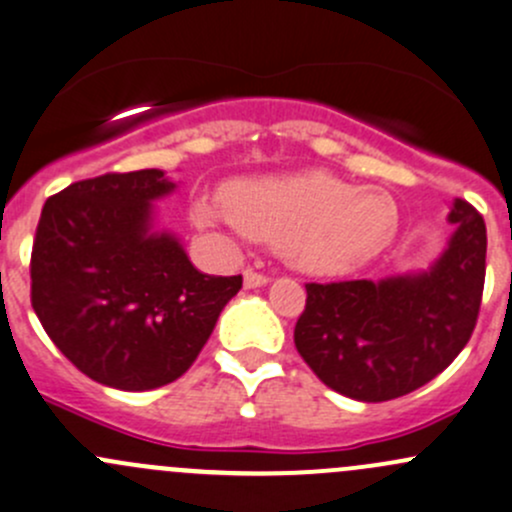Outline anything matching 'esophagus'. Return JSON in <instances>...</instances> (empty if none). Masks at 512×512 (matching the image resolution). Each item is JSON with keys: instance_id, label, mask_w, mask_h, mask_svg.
<instances>
[{"instance_id": "obj_1", "label": "esophagus", "mask_w": 512, "mask_h": 512, "mask_svg": "<svg viewBox=\"0 0 512 512\" xmlns=\"http://www.w3.org/2000/svg\"><path fill=\"white\" fill-rule=\"evenodd\" d=\"M267 282H270V277H267V274L255 272V270H245V274H242V284H245V289L265 287Z\"/></svg>"}]
</instances>
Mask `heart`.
Here are the masks:
<instances>
[{"label":"heart","instance_id":"1","mask_svg":"<svg viewBox=\"0 0 512 512\" xmlns=\"http://www.w3.org/2000/svg\"><path fill=\"white\" fill-rule=\"evenodd\" d=\"M206 228L274 242L284 260L309 274H346L390 247L400 211L383 188H358L328 171L242 179L220 198H201Z\"/></svg>","mask_w":512,"mask_h":512}]
</instances>
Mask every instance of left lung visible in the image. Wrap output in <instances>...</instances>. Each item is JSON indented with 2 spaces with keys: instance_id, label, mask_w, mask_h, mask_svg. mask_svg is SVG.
<instances>
[{
  "instance_id": "8db88e82",
  "label": "left lung",
  "mask_w": 512,
  "mask_h": 512,
  "mask_svg": "<svg viewBox=\"0 0 512 512\" xmlns=\"http://www.w3.org/2000/svg\"><path fill=\"white\" fill-rule=\"evenodd\" d=\"M454 233L427 270L306 284L294 343L331 390L385 402L437 378L469 343L486 279V223L456 198Z\"/></svg>"
}]
</instances>
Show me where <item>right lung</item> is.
<instances>
[{"label": "right lung", "instance_id": "obj_1", "mask_svg": "<svg viewBox=\"0 0 512 512\" xmlns=\"http://www.w3.org/2000/svg\"><path fill=\"white\" fill-rule=\"evenodd\" d=\"M179 188L161 169L105 174L51 196L31 252V304L68 360L115 390L174 383L211 338L242 277L203 274L157 228Z\"/></svg>", "mask_w": 512, "mask_h": 512}]
</instances>
